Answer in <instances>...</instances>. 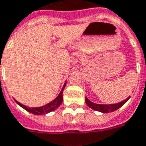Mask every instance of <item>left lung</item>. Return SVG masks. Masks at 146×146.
<instances>
[{
    "instance_id": "obj_1",
    "label": "left lung",
    "mask_w": 146,
    "mask_h": 146,
    "mask_svg": "<svg viewBox=\"0 0 146 146\" xmlns=\"http://www.w3.org/2000/svg\"><path fill=\"white\" fill-rule=\"evenodd\" d=\"M129 98L130 97H129V98H127L125 100L121 101V102L117 103V104H95V103L90 101L87 97L85 99V101H86L87 105L89 108H92L93 110L104 112V113H108V112H114V111L117 110L118 108H120L121 106H123L129 100Z\"/></svg>"
}]
</instances>
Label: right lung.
I'll return each mask as SVG.
<instances>
[{"label":"right lung","instance_id":"add662e5","mask_svg":"<svg viewBox=\"0 0 146 146\" xmlns=\"http://www.w3.org/2000/svg\"><path fill=\"white\" fill-rule=\"evenodd\" d=\"M65 86H66V83L64 84L63 88L62 89L61 92L59 93V95L57 97L54 99L53 101L47 104H46V105H44V106H42V107L30 108L25 106V105H23L22 104H21V103L17 101V100H15V101H16L17 104L20 105L21 107L23 108L26 111L31 112V113H33L34 115H43V114H46L48 112H50L54 111V110H55L56 108H58L60 106V104L62 102V92H63V89L65 88Z\"/></svg>","mask_w":146,"mask_h":146}]
</instances>
